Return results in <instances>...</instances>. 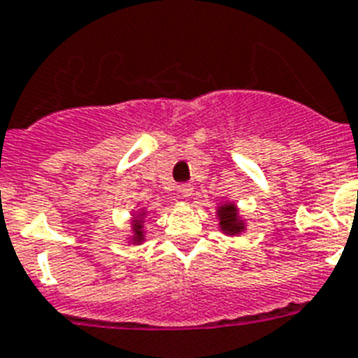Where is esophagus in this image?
Here are the masks:
<instances>
[{
  "label": "esophagus",
  "instance_id": "1",
  "mask_svg": "<svg viewBox=\"0 0 358 358\" xmlns=\"http://www.w3.org/2000/svg\"><path fill=\"white\" fill-rule=\"evenodd\" d=\"M178 193H180V196L189 199V196L193 194V185H191V184H180L178 185Z\"/></svg>",
  "mask_w": 358,
  "mask_h": 358
}]
</instances>
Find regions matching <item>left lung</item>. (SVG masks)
<instances>
[{
  "label": "left lung",
  "instance_id": "1",
  "mask_svg": "<svg viewBox=\"0 0 358 358\" xmlns=\"http://www.w3.org/2000/svg\"><path fill=\"white\" fill-rule=\"evenodd\" d=\"M220 231L226 235H241L246 229L245 219L239 215V209L234 202H224L217 208Z\"/></svg>",
  "mask_w": 358,
  "mask_h": 358
}]
</instances>
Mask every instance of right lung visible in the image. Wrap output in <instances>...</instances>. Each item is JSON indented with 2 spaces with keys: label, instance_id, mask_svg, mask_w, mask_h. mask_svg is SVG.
<instances>
[{
  "label": "right lung",
  "instance_id": "obj_1",
  "mask_svg": "<svg viewBox=\"0 0 358 358\" xmlns=\"http://www.w3.org/2000/svg\"><path fill=\"white\" fill-rule=\"evenodd\" d=\"M145 217H147L145 209H139L138 213L132 215V235H130V243H134V245H141L145 241Z\"/></svg>",
  "mask_w": 358,
  "mask_h": 358
}]
</instances>
